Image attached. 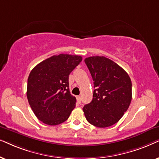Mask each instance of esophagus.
I'll return each mask as SVG.
<instances>
[{
    "label": "esophagus",
    "instance_id": "esophagus-1",
    "mask_svg": "<svg viewBox=\"0 0 159 159\" xmlns=\"http://www.w3.org/2000/svg\"><path fill=\"white\" fill-rule=\"evenodd\" d=\"M76 99H77V103H78V104H80V103L81 102V96H77V97H76Z\"/></svg>",
    "mask_w": 159,
    "mask_h": 159
}]
</instances>
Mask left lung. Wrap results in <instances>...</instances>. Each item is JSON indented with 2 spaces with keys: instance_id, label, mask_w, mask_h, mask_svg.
<instances>
[{
  "instance_id": "obj_1",
  "label": "left lung",
  "mask_w": 159,
  "mask_h": 159,
  "mask_svg": "<svg viewBox=\"0 0 159 159\" xmlns=\"http://www.w3.org/2000/svg\"><path fill=\"white\" fill-rule=\"evenodd\" d=\"M94 81L93 99L83 111L89 123L97 127L111 126L119 120L132 101V81L127 73L105 57L84 60Z\"/></svg>"
}]
</instances>
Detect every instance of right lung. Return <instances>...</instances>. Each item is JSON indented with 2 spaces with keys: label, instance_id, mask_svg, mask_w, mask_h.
<instances>
[{
  "label": "right lung",
  "instance_id": "add662e5",
  "mask_svg": "<svg viewBox=\"0 0 159 159\" xmlns=\"http://www.w3.org/2000/svg\"><path fill=\"white\" fill-rule=\"evenodd\" d=\"M81 61L78 55H54L31 70L27 97L33 113L44 124L58 125L69 118L76 102L70 92L69 75Z\"/></svg>",
  "mask_w": 159,
  "mask_h": 159
}]
</instances>
